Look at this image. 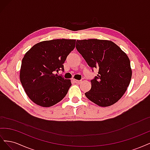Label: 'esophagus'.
Returning a JSON list of instances; mask_svg holds the SVG:
<instances>
[{
    "mask_svg": "<svg viewBox=\"0 0 150 150\" xmlns=\"http://www.w3.org/2000/svg\"><path fill=\"white\" fill-rule=\"evenodd\" d=\"M73 81H74V82L75 83H77V84H79V83H81V81H80V80L73 79Z\"/></svg>",
    "mask_w": 150,
    "mask_h": 150,
    "instance_id": "1",
    "label": "esophagus"
}]
</instances>
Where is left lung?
I'll return each mask as SVG.
<instances>
[{
    "label": "left lung",
    "instance_id": "left-lung-1",
    "mask_svg": "<svg viewBox=\"0 0 150 150\" xmlns=\"http://www.w3.org/2000/svg\"><path fill=\"white\" fill-rule=\"evenodd\" d=\"M76 47L93 71H98L97 76L91 81V88L85 96L101 107L111 106L120 100L132 76L126 54L108 40H77Z\"/></svg>",
    "mask_w": 150,
    "mask_h": 150
}]
</instances>
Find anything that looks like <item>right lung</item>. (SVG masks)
<instances>
[{"instance_id":"add662e5","label":"right lung","mask_w":150,"mask_h":150,"mask_svg":"<svg viewBox=\"0 0 150 150\" xmlns=\"http://www.w3.org/2000/svg\"><path fill=\"white\" fill-rule=\"evenodd\" d=\"M75 39H53L35 44L22 59L21 83L32 101L51 107L65 97L71 80L55 74L64 70L67 56L75 47Z\"/></svg>"}]
</instances>
